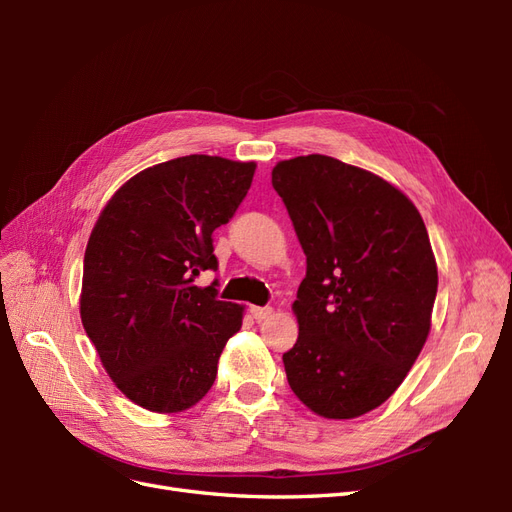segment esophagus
I'll use <instances>...</instances> for the list:
<instances>
[{
  "label": "esophagus",
  "instance_id": "obj_1",
  "mask_svg": "<svg viewBox=\"0 0 512 512\" xmlns=\"http://www.w3.org/2000/svg\"><path fill=\"white\" fill-rule=\"evenodd\" d=\"M250 314L254 316V320H256V322H262V320H267V318L273 314V309H271V307H258V305H252V307H250Z\"/></svg>",
  "mask_w": 512,
  "mask_h": 512
}]
</instances>
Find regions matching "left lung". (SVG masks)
<instances>
[{
    "label": "left lung",
    "instance_id": "1",
    "mask_svg": "<svg viewBox=\"0 0 512 512\" xmlns=\"http://www.w3.org/2000/svg\"><path fill=\"white\" fill-rule=\"evenodd\" d=\"M271 183L307 256L288 384L312 412L356 418L397 391L427 342L438 267L425 222L389 181L320 153L277 162Z\"/></svg>",
    "mask_w": 512,
    "mask_h": 512
}]
</instances>
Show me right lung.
Listing matches in <instances>:
<instances>
[{
    "label": "right lung",
    "mask_w": 512,
    "mask_h": 512,
    "mask_svg": "<svg viewBox=\"0 0 512 512\" xmlns=\"http://www.w3.org/2000/svg\"><path fill=\"white\" fill-rule=\"evenodd\" d=\"M254 162L185 156L141 170L108 200L83 262L81 320L117 389L151 412L198 404L243 307L218 301L213 230L228 224Z\"/></svg>",
    "instance_id": "right-lung-1"
}]
</instances>
